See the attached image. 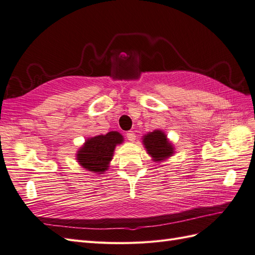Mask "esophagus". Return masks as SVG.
Here are the masks:
<instances>
[{"instance_id": "esophagus-1", "label": "esophagus", "mask_w": 255, "mask_h": 255, "mask_svg": "<svg viewBox=\"0 0 255 255\" xmlns=\"http://www.w3.org/2000/svg\"><path fill=\"white\" fill-rule=\"evenodd\" d=\"M126 135H127V139H128L130 142H134V140H135V134H134L133 131H128V132L126 133Z\"/></svg>"}]
</instances>
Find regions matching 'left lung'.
<instances>
[{"label":"left lung","instance_id":"obj_1","mask_svg":"<svg viewBox=\"0 0 255 255\" xmlns=\"http://www.w3.org/2000/svg\"><path fill=\"white\" fill-rule=\"evenodd\" d=\"M143 144L146 148L148 155L152 156L154 161H162L172 156L174 153V147L167 135L161 130H154L153 132H148L143 136Z\"/></svg>","mask_w":255,"mask_h":255}]
</instances>
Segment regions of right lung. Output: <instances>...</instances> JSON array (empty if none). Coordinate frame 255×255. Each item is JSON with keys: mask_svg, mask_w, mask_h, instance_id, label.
I'll list each match as a JSON object with an SVG mask.
<instances>
[{"mask_svg": "<svg viewBox=\"0 0 255 255\" xmlns=\"http://www.w3.org/2000/svg\"><path fill=\"white\" fill-rule=\"evenodd\" d=\"M123 135L117 131H110L89 138L78 149L76 159L80 165L88 171L102 174L108 170L117 144L123 143Z\"/></svg>", "mask_w": 255, "mask_h": 255, "instance_id": "1", "label": "right lung"}]
</instances>
